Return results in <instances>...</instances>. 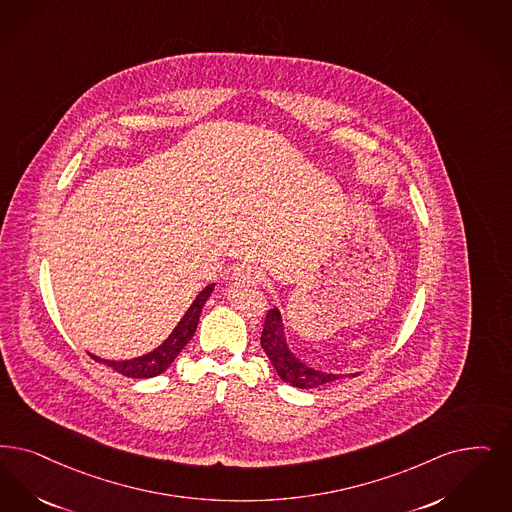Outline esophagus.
<instances>
[{
	"mask_svg": "<svg viewBox=\"0 0 512 512\" xmlns=\"http://www.w3.org/2000/svg\"><path fill=\"white\" fill-rule=\"evenodd\" d=\"M234 278L247 284H259L263 280V272L253 265H240L234 270Z\"/></svg>",
	"mask_w": 512,
	"mask_h": 512,
	"instance_id": "esophagus-1",
	"label": "esophagus"
}]
</instances>
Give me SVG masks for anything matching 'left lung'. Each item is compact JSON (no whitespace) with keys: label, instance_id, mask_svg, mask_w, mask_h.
Instances as JSON below:
<instances>
[{"label":"left lung","instance_id":"obj_1","mask_svg":"<svg viewBox=\"0 0 512 512\" xmlns=\"http://www.w3.org/2000/svg\"><path fill=\"white\" fill-rule=\"evenodd\" d=\"M261 347L265 348L266 356L276 369V373L286 383L297 389H318L322 385L347 377V375L328 373V371H320L303 364L287 347L286 331H284L282 314L278 308H270L266 312L263 333H261ZM350 375L356 377V373H350Z\"/></svg>","mask_w":512,"mask_h":512}]
</instances>
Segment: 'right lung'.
I'll list each match as a JSON object with an SVG mask.
<instances>
[{"label":"right lung","instance_id":"obj_1","mask_svg":"<svg viewBox=\"0 0 512 512\" xmlns=\"http://www.w3.org/2000/svg\"><path fill=\"white\" fill-rule=\"evenodd\" d=\"M215 284L205 286L198 297L194 299V303L184 312L181 322L177 324V328L171 331V335L165 339L164 343L158 348H154L152 352L133 358V360H103L95 354H89L95 362H103L108 368L116 369L118 373H122L125 377H133V379H148V377H156L160 373H164L165 369L173 364V360L179 356V352L186 347V343L192 339L194 331L198 328L200 322V314L204 308L207 297L211 295Z\"/></svg>","mask_w":512,"mask_h":512}]
</instances>
